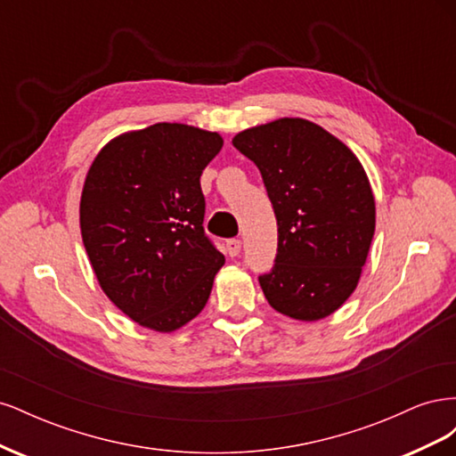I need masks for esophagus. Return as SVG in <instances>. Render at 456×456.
I'll return each instance as SVG.
<instances>
[{"instance_id": "1", "label": "esophagus", "mask_w": 456, "mask_h": 456, "mask_svg": "<svg viewBox=\"0 0 456 456\" xmlns=\"http://www.w3.org/2000/svg\"><path fill=\"white\" fill-rule=\"evenodd\" d=\"M240 251H241V241H240V240H228V241H226V253H228L232 258L238 256Z\"/></svg>"}]
</instances>
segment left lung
I'll return each mask as SVG.
<instances>
[{
    "instance_id": "8db88e82",
    "label": "left lung",
    "mask_w": 456,
    "mask_h": 456,
    "mask_svg": "<svg viewBox=\"0 0 456 456\" xmlns=\"http://www.w3.org/2000/svg\"><path fill=\"white\" fill-rule=\"evenodd\" d=\"M232 144L258 167L278 218V255L258 278L262 293L291 320H323L355 291L375 233V196L362 161L302 118L249 127Z\"/></svg>"
}]
</instances>
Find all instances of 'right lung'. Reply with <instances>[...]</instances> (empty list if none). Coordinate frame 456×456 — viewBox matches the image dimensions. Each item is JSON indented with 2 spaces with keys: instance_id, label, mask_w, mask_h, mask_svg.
<instances>
[{
  "instance_id": "right-lung-1",
  "label": "right lung",
  "mask_w": 456,
  "mask_h": 456,
  "mask_svg": "<svg viewBox=\"0 0 456 456\" xmlns=\"http://www.w3.org/2000/svg\"><path fill=\"white\" fill-rule=\"evenodd\" d=\"M224 141L156 123L106 142L87 171L79 228L104 295L144 329L173 333L205 308L224 265L203 232L200 176Z\"/></svg>"
}]
</instances>
